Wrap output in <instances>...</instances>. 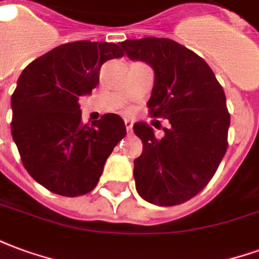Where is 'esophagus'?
<instances>
[{"mask_svg":"<svg viewBox=\"0 0 259 259\" xmlns=\"http://www.w3.org/2000/svg\"><path fill=\"white\" fill-rule=\"evenodd\" d=\"M124 126H126V130H127V135H132L133 133V123H132V120L126 119L124 120Z\"/></svg>","mask_w":259,"mask_h":259,"instance_id":"obj_1","label":"esophagus"}]
</instances>
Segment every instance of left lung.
I'll return each instance as SVG.
<instances>
[{"label": "left lung", "mask_w": 259, "mask_h": 259, "mask_svg": "<svg viewBox=\"0 0 259 259\" xmlns=\"http://www.w3.org/2000/svg\"><path fill=\"white\" fill-rule=\"evenodd\" d=\"M119 46L130 59L152 66L148 112L170 123L162 139L148 124H135L143 141L133 170L137 193L155 205H179L209 183L226 154L230 113L225 91L204 59L170 38L146 37Z\"/></svg>", "instance_id": "1"}]
</instances>
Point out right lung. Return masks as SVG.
<instances>
[{
	"instance_id": "right-lung-1",
	"label": "right lung",
	"mask_w": 259,
	"mask_h": 259,
	"mask_svg": "<svg viewBox=\"0 0 259 259\" xmlns=\"http://www.w3.org/2000/svg\"><path fill=\"white\" fill-rule=\"evenodd\" d=\"M123 55L113 42H66L19 76L11 98L12 137L26 170L47 190L65 197L90 193L126 136L119 115L83 123L79 105V97L98 84L102 64Z\"/></svg>"
}]
</instances>
